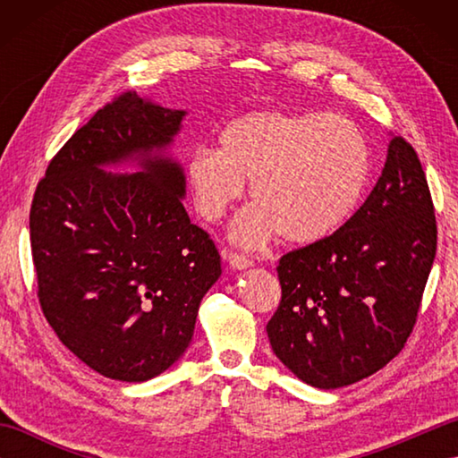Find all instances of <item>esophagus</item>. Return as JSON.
<instances>
[{"label":"esophagus","mask_w":458,"mask_h":458,"mask_svg":"<svg viewBox=\"0 0 458 458\" xmlns=\"http://www.w3.org/2000/svg\"><path fill=\"white\" fill-rule=\"evenodd\" d=\"M224 259L228 261V264L234 267V269H246L251 266V259L248 256H242L236 254V251H230V254H224Z\"/></svg>","instance_id":"esophagus-1"}]
</instances>
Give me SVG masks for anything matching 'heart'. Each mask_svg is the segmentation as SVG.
<instances>
[{"mask_svg": "<svg viewBox=\"0 0 458 458\" xmlns=\"http://www.w3.org/2000/svg\"><path fill=\"white\" fill-rule=\"evenodd\" d=\"M372 174L362 128L343 114L259 110L232 120L218 151L200 148L187 165L194 208L216 222L250 184L254 200L232 224V240L258 248L279 234L307 246L352 216Z\"/></svg>", "mask_w": 458, "mask_h": 458, "instance_id": "1", "label": "heart"}]
</instances>
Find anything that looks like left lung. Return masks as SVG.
Returning a JSON list of instances; mask_svg holds the SVG:
<instances>
[{
  "label": "left lung",
  "mask_w": 458,
  "mask_h": 458,
  "mask_svg": "<svg viewBox=\"0 0 458 458\" xmlns=\"http://www.w3.org/2000/svg\"><path fill=\"white\" fill-rule=\"evenodd\" d=\"M437 251L421 161L400 135L362 207L335 234L279 259V307L267 323L276 356L305 384L336 390L402 352Z\"/></svg>",
  "instance_id": "1"
}]
</instances>
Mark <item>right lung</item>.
Instances as JSON below:
<instances>
[{"label":"right lung","instance_id":"add662e5","mask_svg":"<svg viewBox=\"0 0 458 458\" xmlns=\"http://www.w3.org/2000/svg\"><path fill=\"white\" fill-rule=\"evenodd\" d=\"M184 115L135 92L114 98L48 163L29 214L45 318L86 366L120 382L177 362L222 274L182 207V167L165 155ZM125 162L140 171H103Z\"/></svg>","mask_w":458,"mask_h":458}]
</instances>
